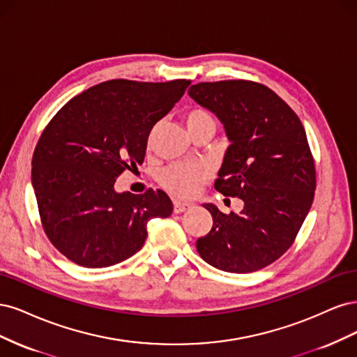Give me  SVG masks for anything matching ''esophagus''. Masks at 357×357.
<instances>
[{"instance_id": "esophagus-1", "label": "esophagus", "mask_w": 357, "mask_h": 357, "mask_svg": "<svg viewBox=\"0 0 357 357\" xmlns=\"http://www.w3.org/2000/svg\"><path fill=\"white\" fill-rule=\"evenodd\" d=\"M192 208V204H190V203H182V202H174V212L175 213H183V212H187V211H190Z\"/></svg>"}]
</instances>
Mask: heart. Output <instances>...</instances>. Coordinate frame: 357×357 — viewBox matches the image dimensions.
<instances>
[{"mask_svg":"<svg viewBox=\"0 0 357 357\" xmlns=\"http://www.w3.org/2000/svg\"><path fill=\"white\" fill-rule=\"evenodd\" d=\"M185 123L191 129L194 126L213 124V119L206 109L194 108L185 116ZM208 179L209 170L200 165H172L160 175L162 185L182 199L194 197Z\"/></svg>","mask_w":357,"mask_h":357,"instance_id":"obj_1","label":"heart"}]
</instances>
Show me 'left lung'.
Here are the masks:
<instances>
[{
	"label": "left lung",
	"instance_id": "left-lung-1",
	"mask_svg": "<svg viewBox=\"0 0 357 357\" xmlns=\"http://www.w3.org/2000/svg\"><path fill=\"white\" fill-rule=\"evenodd\" d=\"M188 95L215 114L229 141L215 188L245 203L238 215L204 204L213 225L197 240V252L218 270H261L289 249L312 208L316 170L304 126L259 83H199Z\"/></svg>",
	"mask_w": 357,
	"mask_h": 357
}]
</instances>
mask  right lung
Masks as SVG:
<instances>
[{
    "label": "right lung",
    "instance_id": "add662e5",
    "mask_svg": "<svg viewBox=\"0 0 357 357\" xmlns=\"http://www.w3.org/2000/svg\"><path fill=\"white\" fill-rule=\"evenodd\" d=\"M191 82L109 79L57 111L32 157V188L45 234L87 268L116 266L146 240V224L174 211L162 190L116 191L126 169L142 165L148 136Z\"/></svg>",
    "mask_w": 357,
    "mask_h": 357
}]
</instances>
